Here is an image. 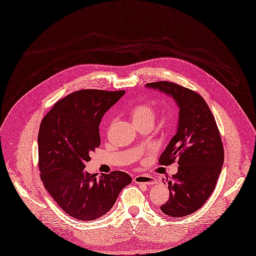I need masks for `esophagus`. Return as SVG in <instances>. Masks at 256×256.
<instances>
[{
    "label": "esophagus",
    "instance_id": "34e87169",
    "mask_svg": "<svg viewBox=\"0 0 256 256\" xmlns=\"http://www.w3.org/2000/svg\"><path fill=\"white\" fill-rule=\"evenodd\" d=\"M136 184H155L156 179L150 175H136L133 178Z\"/></svg>",
    "mask_w": 256,
    "mask_h": 256
}]
</instances>
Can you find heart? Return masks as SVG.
Instances as JSON below:
<instances>
[{"label":"heart","instance_id":"1","mask_svg":"<svg viewBox=\"0 0 256 256\" xmlns=\"http://www.w3.org/2000/svg\"><path fill=\"white\" fill-rule=\"evenodd\" d=\"M130 114L134 124L154 123L156 118L155 108L147 103H140L131 108Z\"/></svg>","mask_w":256,"mask_h":256}]
</instances>
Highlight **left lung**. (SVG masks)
Instances as JSON below:
<instances>
[{"label": "left lung", "mask_w": 256, "mask_h": 256, "mask_svg": "<svg viewBox=\"0 0 256 256\" xmlns=\"http://www.w3.org/2000/svg\"><path fill=\"white\" fill-rule=\"evenodd\" d=\"M147 86L172 96L179 106L177 133L158 164L178 162V172L166 180L170 197L160 210L170 216H184L201 208L216 188L224 162L220 131L198 92L168 81L147 83Z\"/></svg>", "instance_id": "8db88e82"}]
</instances>
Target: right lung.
<instances>
[{"label": "right lung", "mask_w": 256, "mask_h": 256, "mask_svg": "<svg viewBox=\"0 0 256 256\" xmlns=\"http://www.w3.org/2000/svg\"><path fill=\"white\" fill-rule=\"evenodd\" d=\"M125 90H81L57 101L38 132V168L44 186L68 216L94 221L112 210L131 177L114 171L96 177L85 171L100 147L103 114Z\"/></svg>", "instance_id": "right-lung-1"}]
</instances>
